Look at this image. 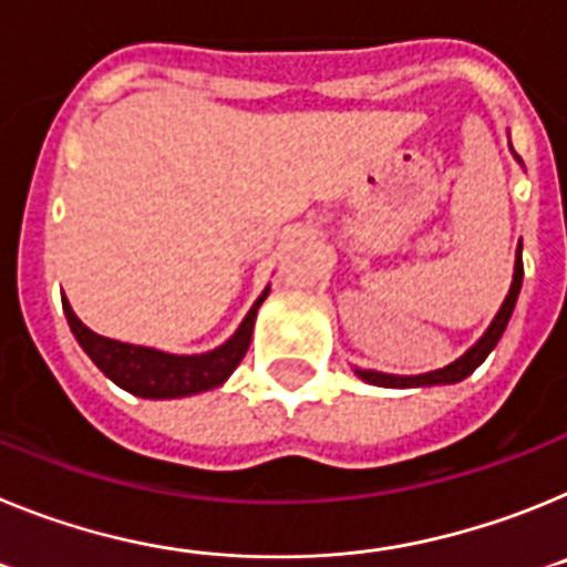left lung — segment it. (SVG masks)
Here are the masks:
<instances>
[{"label":"left lung","mask_w":567,"mask_h":567,"mask_svg":"<svg viewBox=\"0 0 567 567\" xmlns=\"http://www.w3.org/2000/svg\"><path fill=\"white\" fill-rule=\"evenodd\" d=\"M523 247L517 249V264H514V280H511V292L505 298L503 309L497 312L494 323L488 327V332L480 338L477 346H471L468 352L463 354L460 360H454L452 365H445V369H437V372H429V374H414V378H400V374H383V372H363L358 369L360 378L365 383H374V385H394V389H405V385H437V383H457V380L468 378L480 363L491 354V349L497 346V340L503 338L505 327H508L511 312H514V303H517V295L523 289Z\"/></svg>","instance_id":"8db88e82"}]
</instances>
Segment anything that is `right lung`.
Returning <instances> with one entry per match:
<instances>
[{"label":"right lung","mask_w":567,"mask_h":567,"mask_svg":"<svg viewBox=\"0 0 567 567\" xmlns=\"http://www.w3.org/2000/svg\"><path fill=\"white\" fill-rule=\"evenodd\" d=\"M267 292L255 300V307L244 318L238 332L218 346L215 352L207 354H164L155 349H144V346L118 343V340L102 338V334L90 332L82 320L73 315L68 300L62 298L64 315H68L70 332L76 334L79 346H82L87 358L107 374L113 383L127 389L130 394L138 398H184V394H198L221 385L229 374L235 372V365L244 360L252 340V327L258 307L264 303Z\"/></svg>","instance_id":"obj_1"}]
</instances>
